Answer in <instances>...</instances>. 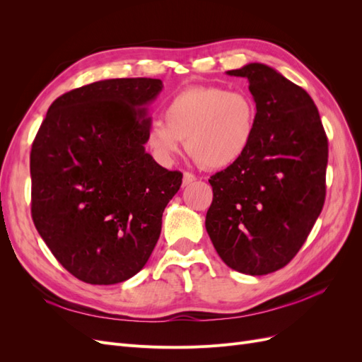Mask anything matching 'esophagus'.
<instances>
[{
    "instance_id": "obj_1",
    "label": "esophagus",
    "mask_w": 362,
    "mask_h": 362,
    "mask_svg": "<svg viewBox=\"0 0 362 362\" xmlns=\"http://www.w3.org/2000/svg\"><path fill=\"white\" fill-rule=\"evenodd\" d=\"M196 181V177L193 173H190V172H184V175H182V185L185 187V185H190V184H193Z\"/></svg>"
}]
</instances>
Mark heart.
Listing matches in <instances>:
<instances>
[{
	"mask_svg": "<svg viewBox=\"0 0 362 362\" xmlns=\"http://www.w3.org/2000/svg\"><path fill=\"white\" fill-rule=\"evenodd\" d=\"M166 124L148 128L146 145L154 157L169 164L185 140L192 158L205 169L233 166L250 148L257 128V105L242 90L218 86H192L164 105Z\"/></svg>",
	"mask_w": 362,
	"mask_h": 362,
	"instance_id": "obj_1",
	"label": "heart"
}]
</instances>
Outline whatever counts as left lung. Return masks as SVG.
Segmentation results:
<instances>
[{
  "label": "left lung",
  "mask_w": 362,
  "mask_h": 362,
  "mask_svg": "<svg viewBox=\"0 0 362 362\" xmlns=\"http://www.w3.org/2000/svg\"><path fill=\"white\" fill-rule=\"evenodd\" d=\"M245 76L257 105L250 148L208 180L205 228L228 267L259 276L287 266L320 216L327 137L311 96L262 63L228 71Z\"/></svg>",
  "instance_id": "obj_1"
}]
</instances>
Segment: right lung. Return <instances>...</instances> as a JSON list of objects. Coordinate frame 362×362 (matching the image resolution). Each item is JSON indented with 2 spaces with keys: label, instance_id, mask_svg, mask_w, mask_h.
<instances>
[{
  "label": "right lung",
  "instance_id": "1",
  "mask_svg": "<svg viewBox=\"0 0 362 362\" xmlns=\"http://www.w3.org/2000/svg\"><path fill=\"white\" fill-rule=\"evenodd\" d=\"M156 78H115L59 96L33 141L31 216L71 275L112 286L139 273L154 250L182 173L145 151Z\"/></svg>",
  "mask_w": 362,
  "mask_h": 362
}]
</instances>
